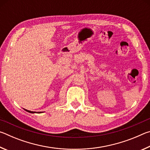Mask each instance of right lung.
<instances>
[{"label": "right lung", "mask_w": 150, "mask_h": 150, "mask_svg": "<svg viewBox=\"0 0 150 150\" xmlns=\"http://www.w3.org/2000/svg\"><path fill=\"white\" fill-rule=\"evenodd\" d=\"M25 110H26L27 112H30V113H35V112H33V111H30V110H26V109H25ZM42 112H37V113H41Z\"/></svg>", "instance_id": "1"}]
</instances>
